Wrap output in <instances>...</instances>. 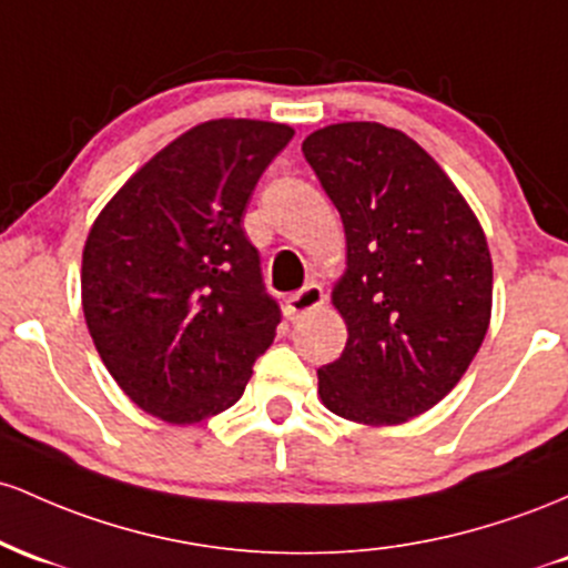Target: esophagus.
<instances>
[{
	"instance_id": "esophagus-1",
	"label": "esophagus",
	"mask_w": 568,
	"mask_h": 568,
	"mask_svg": "<svg viewBox=\"0 0 568 568\" xmlns=\"http://www.w3.org/2000/svg\"><path fill=\"white\" fill-rule=\"evenodd\" d=\"M324 305V290L318 284H305L301 292H295V295L286 297V318L290 322H297V318L314 314V311H318Z\"/></svg>"
}]
</instances>
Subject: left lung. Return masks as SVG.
<instances>
[{
	"label": "left lung",
	"instance_id": "1",
	"mask_svg": "<svg viewBox=\"0 0 568 568\" xmlns=\"http://www.w3.org/2000/svg\"><path fill=\"white\" fill-rule=\"evenodd\" d=\"M303 155L346 231L333 305L348 329L318 369L327 410L397 426L435 407L475 359L490 324L486 233L422 144L381 123H335Z\"/></svg>",
	"mask_w": 568,
	"mask_h": 568
}]
</instances>
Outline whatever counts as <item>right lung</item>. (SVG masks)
Wrapping results in <instances>:
<instances>
[{"mask_svg":"<svg viewBox=\"0 0 568 568\" xmlns=\"http://www.w3.org/2000/svg\"><path fill=\"white\" fill-rule=\"evenodd\" d=\"M286 123L220 118L152 155L95 216L82 250V314L133 405L199 424L235 405L276 337L244 212Z\"/></svg>","mask_w":568,"mask_h":568,"instance_id":"right-lung-1","label":"right lung"}]
</instances>
